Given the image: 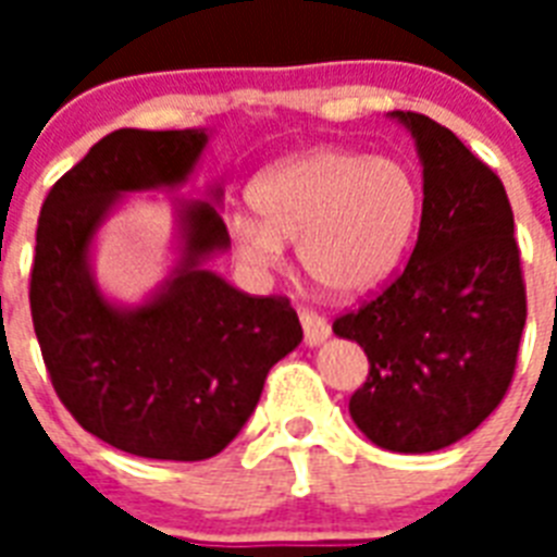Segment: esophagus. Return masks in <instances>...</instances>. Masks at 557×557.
Returning a JSON list of instances; mask_svg holds the SVG:
<instances>
[{
  "label": "esophagus",
  "mask_w": 557,
  "mask_h": 557,
  "mask_svg": "<svg viewBox=\"0 0 557 557\" xmlns=\"http://www.w3.org/2000/svg\"><path fill=\"white\" fill-rule=\"evenodd\" d=\"M300 323H304V338L309 347H318L321 341L330 338V321H326L323 314L314 312V309H306L304 306V309H300Z\"/></svg>",
  "instance_id": "obj_1"
}]
</instances>
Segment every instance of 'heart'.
<instances>
[{
	"label": "heart",
	"mask_w": 557,
	"mask_h": 557,
	"mask_svg": "<svg viewBox=\"0 0 557 557\" xmlns=\"http://www.w3.org/2000/svg\"><path fill=\"white\" fill-rule=\"evenodd\" d=\"M251 205L257 216L236 213L227 222L243 260L271 269L288 239L318 286L358 297L379 288L405 260L422 190L398 159L323 147L262 170Z\"/></svg>",
	"instance_id": "b5f03b06"
}]
</instances>
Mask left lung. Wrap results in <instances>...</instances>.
Segmentation results:
<instances>
[{
	"label": "left lung",
	"instance_id": "8db88e82",
	"mask_svg": "<svg viewBox=\"0 0 557 557\" xmlns=\"http://www.w3.org/2000/svg\"><path fill=\"white\" fill-rule=\"evenodd\" d=\"M410 126L424 176L422 222L405 271L338 314L332 330L367 352L349 416L398 454L448 448L509 393L527 326V283L509 196L448 126L393 112Z\"/></svg>",
	"mask_w": 557,
	"mask_h": 557
}]
</instances>
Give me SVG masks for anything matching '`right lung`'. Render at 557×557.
<instances>
[{"label":"right lung","mask_w":557,"mask_h":557,"mask_svg":"<svg viewBox=\"0 0 557 557\" xmlns=\"http://www.w3.org/2000/svg\"><path fill=\"white\" fill-rule=\"evenodd\" d=\"M205 141L199 129H115L39 210L28 300L51 387L83 431L135 457H216L253 413L271 367L304 338L288 297L245 295L201 269L227 245L208 201L187 208L182 271L156 300L121 312L91 283L86 253L109 205L182 182Z\"/></svg>","instance_id":"obj_1"}]
</instances>
